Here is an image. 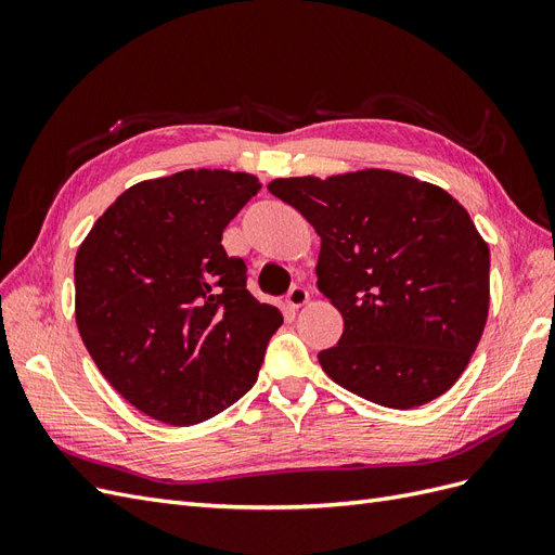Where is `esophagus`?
<instances>
[{
  "mask_svg": "<svg viewBox=\"0 0 555 555\" xmlns=\"http://www.w3.org/2000/svg\"><path fill=\"white\" fill-rule=\"evenodd\" d=\"M308 300H310V292L306 287H300V284H296V287H292L287 294V306L292 310H298L300 306H306Z\"/></svg>",
  "mask_w": 555,
  "mask_h": 555,
  "instance_id": "34e87169",
  "label": "esophagus"
}]
</instances>
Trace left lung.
Wrapping results in <instances>:
<instances>
[{
    "label": "left lung",
    "mask_w": 555,
    "mask_h": 555,
    "mask_svg": "<svg viewBox=\"0 0 555 555\" xmlns=\"http://www.w3.org/2000/svg\"><path fill=\"white\" fill-rule=\"evenodd\" d=\"M268 192L322 238L317 287L345 331L319 351L347 391L412 410L451 389L489 317V245L456 198L384 169L278 178Z\"/></svg>",
    "instance_id": "1"
}]
</instances>
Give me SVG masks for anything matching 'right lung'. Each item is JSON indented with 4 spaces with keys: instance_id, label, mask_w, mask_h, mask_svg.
Instances as JSON below:
<instances>
[{
    "instance_id": "add662e5",
    "label": "right lung",
    "mask_w": 555,
    "mask_h": 555,
    "mask_svg": "<svg viewBox=\"0 0 555 555\" xmlns=\"http://www.w3.org/2000/svg\"><path fill=\"white\" fill-rule=\"evenodd\" d=\"M259 190L255 176L217 169L143 180L78 247L80 338L113 389L157 422L192 426L233 405L282 326L222 245Z\"/></svg>"
}]
</instances>
